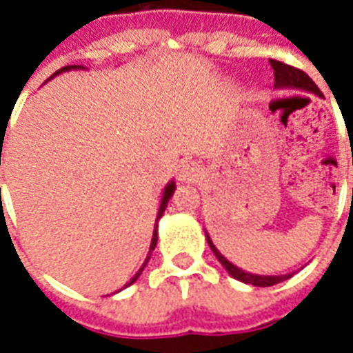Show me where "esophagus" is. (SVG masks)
Listing matches in <instances>:
<instances>
[{
  "instance_id": "1",
  "label": "esophagus",
  "mask_w": 353,
  "mask_h": 353,
  "mask_svg": "<svg viewBox=\"0 0 353 353\" xmlns=\"http://www.w3.org/2000/svg\"><path fill=\"white\" fill-rule=\"evenodd\" d=\"M199 176H201V166L198 165V163H185V165L181 166V170H179V179H181L183 183H194L198 181Z\"/></svg>"
}]
</instances>
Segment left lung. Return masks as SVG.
I'll return each mask as SVG.
<instances>
[{"mask_svg":"<svg viewBox=\"0 0 353 353\" xmlns=\"http://www.w3.org/2000/svg\"><path fill=\"white\" fill-rule=\"evenodd\" d=\"M269 63H271V68H273L274 71V85H276L279 90L280 88H290V90L307 91V93H315V95L323 97V93H321V90L317 88V84H315V82H313V80L304 73V71L293 68V65H288V63L284 62H279V60H269ZM205 236H207L209 247L212 249L216 258H218L221 265L227 269V273L231 274L232 279L243 282V284H252V285H258V288H269V285L280 284V282H284V280L293 276V273L271 274V276H269V274L245 273L243 269L236 268L234 263L229 262V260H227V258L223 256L218 249H216V245L212 243V240H210V236L207 234V231H205Z\"/></svg>","mask_w":353,"mask_h":353,"instance_id":"8db88e82","label":"left lung"}]
</instances>
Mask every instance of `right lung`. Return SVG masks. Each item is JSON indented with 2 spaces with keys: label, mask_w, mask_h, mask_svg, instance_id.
I'll list each match as a JSON object with an SVG mask.
<instances>
[{
  "label": "right lung",
  "mask_w": 353,
  "mask_h": 353,
  "mask_svg": "<svg viewBox=\"0 0 353 353\" xmlns=\"http://www.w3.org/2000/svg\"><path fill=\"white\" fill-rule=\"evenodd\" d=\"M71 69H82V65H65V68L58 69L57 73L52 74V77H57V74L63 73V71H71ZM52 77H51V79H52ZM174 190H176V185H174V181H170V183H168V185H166V187H165V192H163V199H161V207H159V212H157V218H155L154 238H152V243H150V251H148V256H146V260H144L143 268L139 269L137 273H135V276H133V279L130 280V282H128V284L124 285V288H128V285H132L133 282H135V280H137L139 276H141V273H143V269L146 268V263H148V260H150V254H152V251H154V249H155V245H157V221H159V218H161V216H163V212H165V209H166V203H168V199L172 198V194H174ZM119 291H121V290H119Z\"/></svg>",
  "instance_id": "right-lung-1"
}]
</instances>
